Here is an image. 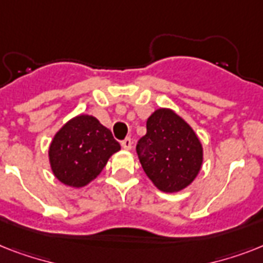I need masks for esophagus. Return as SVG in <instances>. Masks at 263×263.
I'll list each match as a JSON object with an SVG mask.
<instances>
[{"mask_svg": "<svg viewBox=\"0 0 263 263\" xmlns=\"http://www.w3.org/2000/svg\"><path fill=\"white\" fill-rule=\"evenodd\" d=\"M121 146H123V148H125V150H131V147H132L131 138H125V139L121 142Z\"/></svg>", "mask_w": 263, "mask_h": 263, "instance_id": "obj_1", "label": "esophagus"}]
</instances>
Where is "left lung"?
Segmentation results:
<instances>
[{
    "mask_svg": "<svg viewBox=\"0 0 263 263\" xmlns=\"http://www.w3.org/2000/svg\"><path fill=\"white\" fill-rule=\"evenodd\" d=\"M147 134L136 144L144 173L160 191L179 192L195 180L203 148L190 124L172 109H157L146 123Z\"/></svg>",
    "mask_w": 263,
    "mask_h": 263,
    "instance_id": "8db88e82",
    "label": "left lung"
}]
</instances>
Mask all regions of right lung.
I'll use <instances>...</instances> for the list:
<instances>
[{
  "label": "right lung",
  "instance_id": "add662e5",
  "mask_svg": "<svg viewBox=\"0 0 263 263\" xmlns=\"http://www.w3.org/2000/svg\"><path fill=\"white\" fill-rule=\"evenodd\" d=\"M110 129L94 116L80 115L60 128L49 147L53 175L65 185L80 188L102 172L107 160L120 150Z\"/></svg>",
  "mask_w": 263,
  "mask_h": 263
}]
</instances>
